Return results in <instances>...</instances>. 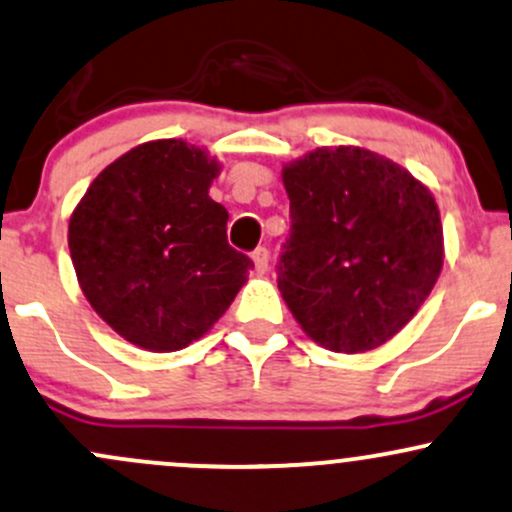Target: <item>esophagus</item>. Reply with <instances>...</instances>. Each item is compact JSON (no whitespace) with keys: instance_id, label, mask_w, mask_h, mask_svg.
<instances>
[{"instance_id":"34e87169","label":"esophagus","mask_w":512,"mask_h":512,"mask_svg":"<svg viewBox=\"0 0 512 512\" xmlns=\"http://www.w3.org/2000/svg\"><path fill=\"white\" fill-rule=\"evenodd\" d=\"M252 262H255V269L257 272H267L269 267V250L267 247H257L255 252H252Z\"/></svg>"}]
</instances>
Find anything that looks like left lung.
<instances>
[{
	"instance_id": "left-lung-1",
	"label": "left lung",
	"mask_w": 512,
	"mask_h": 512,
	"mask_svg": "<svg viewBox=\"0 0 512 512\" xmlns=\"http://www.w3.org/2000/svg\"><path fill=\"white\" fill-rule=\"evenodd\" d=\"M289 238L277 262L286 306L325 350L391 340L442 269L435 199L411 172L364 148H318L284 167Z\"/></svg>"
}]
</instances>
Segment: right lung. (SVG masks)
Returning <instances> with one entry per match:
<instances>
[{"label": "right lung", "mask_w": 512, "mask_h": 512, "mask_svg": "<svg viewBox=\"0 0 512 512\" xmlns=\"http://www.w3.org/2000/svg\"><path fill=\"white\" fill-rule=\"evenodd\" d=\"M218 165L184 140L128 150L89 184L70 218L72 265L121 338L153 352L199 340L247 282L228 211L209 196Z\"/></svg>", "instance_id": "obj_1"}]
</instances>
